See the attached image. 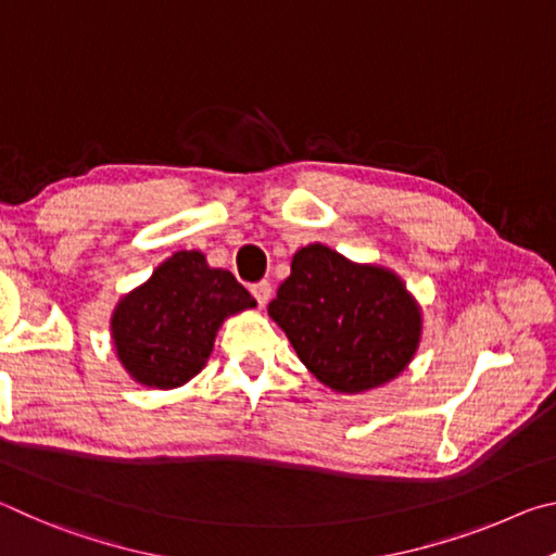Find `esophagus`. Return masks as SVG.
Returning a JSON list of instances; mask_svg holds the SVG:
<instances>
[{
    "label": "esophagus",
    "instance_id": "1",
    "mask_svg": "<svg viewBox=\"0 0 556 556\" xmlns=\"http://www.w3.org/2000/svg\"><path fill=\"white\" fill-rule=\"evenodd\" d=\"M252 296L257 299L260 306H265L267 301L271 299V285H269V281H257V285H252Z\"/></svg>",
    "mask_w": 556,
    "mask_h": 556
}]
</instances>
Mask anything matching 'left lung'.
Returning <instances> with one entry per match:
<instances>
[{
  "label": "left lung",
  "mask_w": 556,
  "mask_h": 556,
  "mask_svg": "<svg viewBox=\"0 0 556 556\" xmlns=\"http://www.w3.org/2000/svg\"><path fill=\"white\" fill-rule=\"evenodd\" d=\"M267 314L308 372L341 394H361L407 370L421 343V306L397 271L353 262L312 242L291 257Z\"/></svg>",
  "instance_id": "left-lung-1"
}]
</instances>
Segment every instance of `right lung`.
Segmentation results:
<instances>
[{
  "instance_id": "add662e5",
  "label": "right lung",
  "mask_w": 556,
  "mask_h": 556,
  "mask_svg": "<svg viewBox=\"0 0 556 556\" xmlns=\"http://www.w3.org/2000/svg\"><path fill=\"white\" fill-rule=\"evenodd\" d=\"M255 306L228 269L211 267L199 250H178L117 301L112 345L131 380L174 390L205 368L225 318Z\"/></svg>"
}]
</instances>
